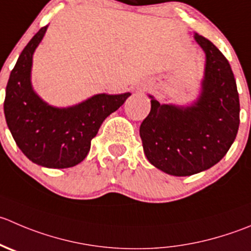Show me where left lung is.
Masks as SVG:
<instances>
[{"mask_svg": "<svg viewBox=\"0 0 251 251\" xmlns=\"http://www.w3.org/2000/svg\"><path fill=\"white\" fill-rule=\"evenodd\" d=\"M206 55L198 100L189 106L160 104L152 96L142 121L143 152L152 165L174 176L210 169L226 155L239 128V94L230 65L208 39L194 34Z\"/></svg>", "mask_w": 251, "mask_h": 251, "instance_id": "left-lung-1", "label": "left lung"}]
</instances>
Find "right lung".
I'll list each match as a JSON object with an SVG mask.
<instances>
[{"label": "right lung", "instance_id": "right-lung-1", "mask_svg": "<svg viewBox=\"0 0 251 251\" xmlns=\"http://www.w3.org/2000/svg\"><path fill=\"white\" fill-rule=\"evenodd\" d=\"M46 29L43 26L19 55L7 83L3 109L7 126L25 157L41 167L62 169L87 157L103 121L131 93L96 94L69 108L45 103L34 92L30 75L33 53Z\"/></svg>", "mask_w": 251, "mask_h": 251}]
</instances>
